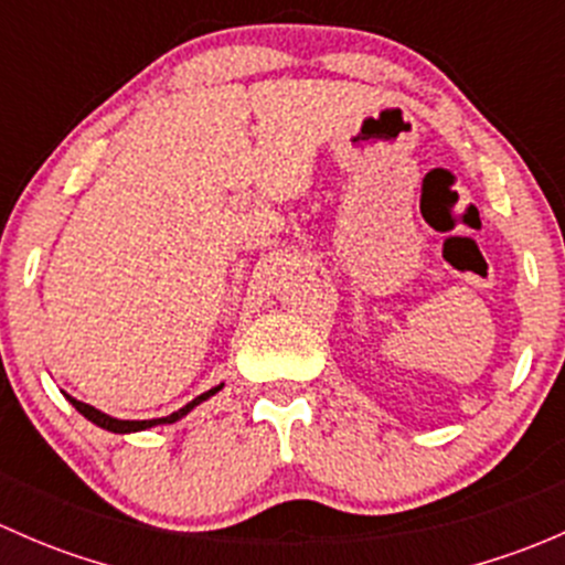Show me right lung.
<instances>
[{"instance_id": "1", "label": "right lung", "mask_w": 565, "mask_h": 565, "mask_svg": "<svg viewBox=\"0 0 565 565\" xmlns=\"http://www.w3.org/2000/svg\"><path fill=\"white\" fill-rule=\"evenodd\" d=\"M221 388H224V383H221V385H215V388H210V391H204L202 396H196V398H193V402H188L185 407H180V409H177V413H172V415H163V418H150V420H122V418H111V415L100 413L98 407H93V404H84V402H78V398L67 396V393H65V398H67V402L73 404V407L78 409V413L84 415V418H87V420H93V424H95V426H100V429H106V431H114V435H130V431H145V429H152V426H161V424H174V420H180L182 415H188V413H191L193 407H199V404H202V402H207L210 396H215V393H218Z\"/></svg>"}]
</instances>
